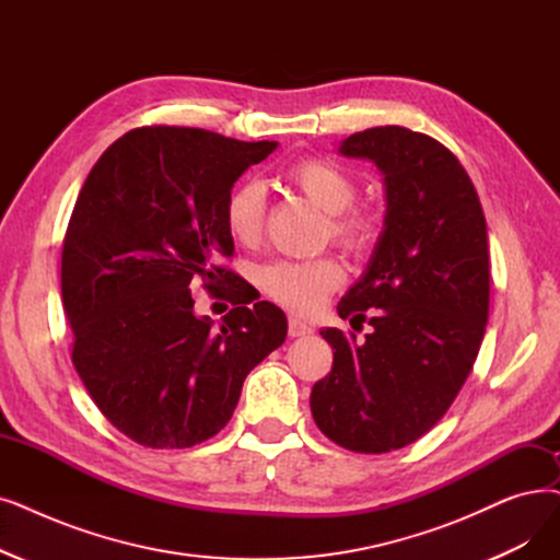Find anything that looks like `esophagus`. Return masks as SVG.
Here are the masks:
<instances>
[{"label":"esophagus","instance_id":"obj_1","mask_svg":"<svg viewBox=\"0 0 560 560\" xmlns=\"http://www.w3.org/2000/svg\"><path fill=\"white\" fill-rule=\"evenodd\" d=\"M313 331V327L308 323H304L302 318H298V315H290L288 318V334L293 338H300V336H308Z\"/></svg>","mask_w":560,"mask_h":560}]
</instances>
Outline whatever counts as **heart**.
I'll list each match as a JSON object with an SVG mask.
<instances>
[{
  "label": "heart",
  "mask_w": 560,
  "mask_h": 560,
  "mask_svg": "<svg viewBox=\"0 0 560 560\" xmlns=\"http://www.w3.org/2000/svg\"><path fill=\"white\" fill-rule=\"evenodd\" d=\"M285 180L323 212L329 214V233L348 252H366L375 240V220L363 210H350L357 199L354 178L334 162L306 158L285 168ZM265 191L256 180L237 183L224 199L222 220L235 245L254 247L262 235ZM343 265L334 258L318 260H279L262 267L260 283L279 304L313 313L318 311L331 290L343 283Z\"/></svg>",
  "instance_id": "1"
}]
</instances>
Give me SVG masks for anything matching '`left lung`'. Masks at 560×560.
Masks as SVG:
<instances>
[{
    "instance_id": "left-lung-1",
    "label": "left lung",
    "mask_w": 560,
    "mask_h": 560,
    "mask_svg": "<svg viewBox=\"0 0 560 560\" xmlns=\"http://www.w3.org/2000/svg\"><path fill=\"white\" fill-rule=\"evenodd\" d=\"M338 153L380 168L386 214L366 272L338 304L373 331H320L334 363L311 388V415L338 446L388 453L440 421L474 369L490 311L488 224L465 166L428 135L380 126Z\"/></svg>"
}]
</instances>
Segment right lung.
Instances as JSON below:
<instances>
[{"label":"right lung","mask_w":560,"mask_h":560,"mask_svg":"<svg viewBox=\"0 0 560 560\" xmlns=\"http://www.w3.org/2000/svg\"><path fill=\"white\" fill-rule=\"evenodd\" d=\"M277 141H237L199 128L145 126L101 155L72 208L61 298L72 363L93 402L132 442L187 448L220 432L242 382L288 334L270 302L194 313L191 279L208 290L237 275L226 194Z\"/></svg>","instance_id":"obj_1"}]
</instances>
